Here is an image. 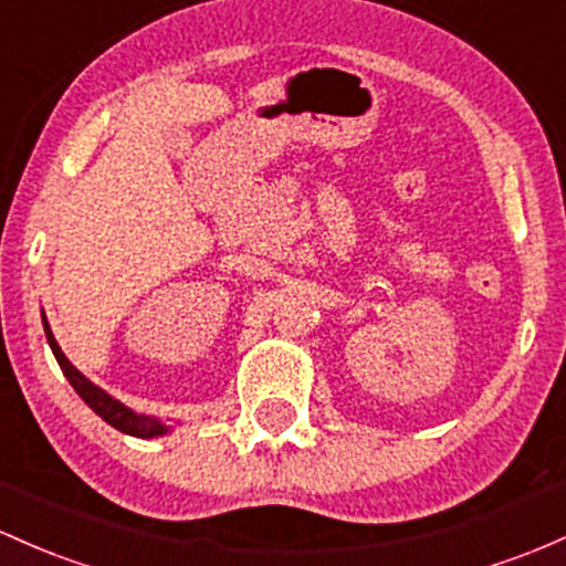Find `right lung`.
Wrapping results in <instances>:
<instances>
[{"label": "right lung", "instance_id": "right-lung-1", "mask_svg": "<svg viewBox=\"0 0 566 566\" xmlns=\"http://www.w3.org/2000/svg\"><path fill=\"white\" fill-rule=\"evenodd\" d=\"M42 327H45V338H48V344H51L55 363H59L61 370H64L66 381L72 384L74 392L83 397L85 406H88L93 413L102 416V419L107 421L109 427H115V430L134 434V438H160V434L171 432V427L166 424V421L155 419V416H145V413L132 411V408L123 406V402L115 400V397H112L109 392H104L102 387H96L91 378H85L83 374H80V370L74 368L70 359H66V354L61 352L59 340H55L51 325H48V319H45V312H42Z\"/></svg>", "mask_w": 566, "mask_h": 566}]
</instances>
